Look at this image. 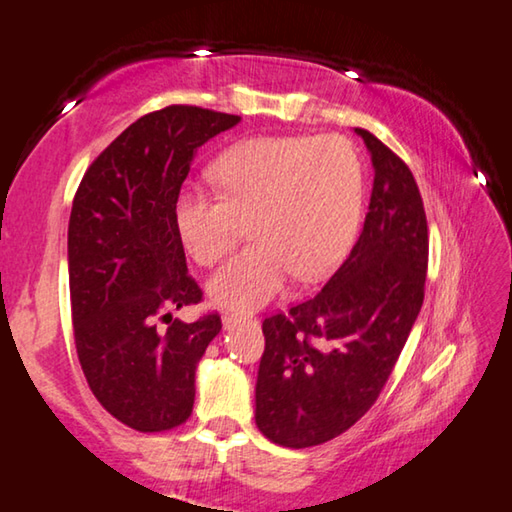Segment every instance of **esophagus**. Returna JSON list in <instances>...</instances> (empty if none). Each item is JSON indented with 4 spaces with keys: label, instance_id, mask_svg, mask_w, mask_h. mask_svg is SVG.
I'll list each match as a JSON object with an SVG mask.
<instances>
[{
    "label": "esophagus",
    "instance_id": "obj_1",
    "mask_svg": "<svg viewBox=\"0 0 512 512\" xmlns=\"http://www.w3.org/2000/svg\"><path fill=\"white\" fill-rule=\"evenodd\" d=\"M239 322H241L239 315H230V312H225V315H223V326H225V329H232V326H236Z\"/></svg>",
    "mask_w": 512,
    "mask_h": 512
}]
</instances>
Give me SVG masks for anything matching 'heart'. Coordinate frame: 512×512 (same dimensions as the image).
Returning a JSON list of instances; mask_svg holds the SVG:
<instances>
[{
	"label": "heart",
	"instance_id": "obj_1",
	"mask_svg": "<svg viewBox=\"0 0 512 512\" xmlns=\"http://www.w3.org/2000/svg\"><path fill=\"white\" fill-rule=\"evenodd\" d=\"M218 190L186 183L174 197L183 248L202 266L220 262L250 225V243L209 282L213 303L253 310L329 273L352 243L363 197V165L340 135L257 137L213 165Z\"/></svg>",
	"mask_w": 512,
	"mask_h": 512
}]
</instances>
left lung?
I'll use <instances>...</instances> for the list:
<instances>
[{
    "instance_id": "1",
    "label": "left lung",
    "mask_w": 512,
    "mask_h": 512,
    "mask_svg": "<svg viewBox=\"0 0 512 512\" xmlns=\"http://www.w3.org/2000/svg\"><path fill=\"white\" fill-rule=\"evenodd\" d=\"M356 133L375 167L363 232L322 292L262 324L255 423L287 448L335 439L377 402L425 296L427 220L414 174L375 135Z\"/></svg>"
}]
</instances>
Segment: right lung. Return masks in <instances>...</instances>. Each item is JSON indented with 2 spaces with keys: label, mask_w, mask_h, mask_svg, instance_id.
<instances>
[{
  "label": "right lung",
  "mask_w": 512,
  "mask_h": 512,
  "mask_svg": "<svg viewBox=\"0 0 512 512\" xmlns=\"http://www.w3.org/2000/svg\"><path fill=\"white\" fill-rule=\"evenodd\" d=\"M241 117L195 105L144 114L82 177L68 220L75 349L103 409L137 432L188 421L195 370L223 329L218 312L193 324L174 308L202 301L174 225V197L195 151ZM158 318L168 324L155 329Z\"/></svg>",
  "instance_id": "right-lung-1"
}]
</instances>
